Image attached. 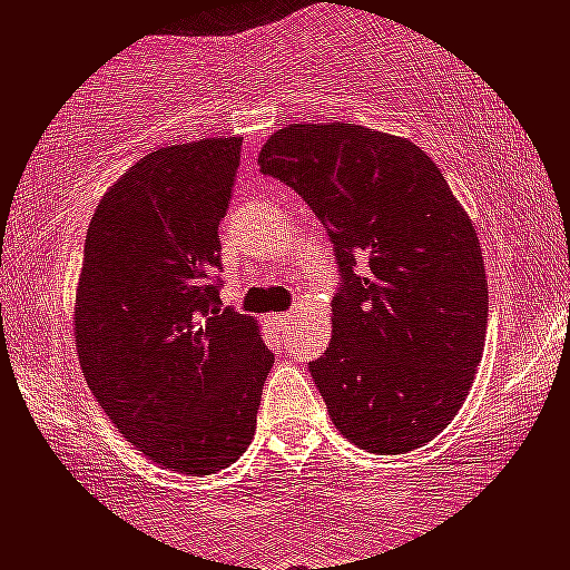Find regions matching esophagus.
<instances>
[{"label": "esophagus", "mask_w": 570, "mask_h": 570, "mask_svg": "<svg viewBox=\"0 0 570 570\" xmlns=\"http://www.w3.org/2000/svg\"><path fill=\"white\" fill-rule=\"evenodd\" d=\"M293 320H296V314H293V312L274 314V317H272V322H274V325H277V327H287V325H293Z\"/></svg>", "instance_id": "esophagus-1"}]
</instances>
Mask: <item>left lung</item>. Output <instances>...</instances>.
Returning a JSON list of instances; mask_svg holds the SVG:
<instances>
[{
	"label": "left lung",
	"instance_id": "8db88e82",
	"mask_svg": "<svg viewBox=\"0 0 570 570\" xmlns=\"http://www.w3.org/2000/svg\"><path fill=\"white\" fill-rule=\"evenodd\" d=\"M258 166L296 189L335 245L333 338L308 362L335 428L375 454L425 446L465 404L487 341L468 210L417 145L356 124H287Z\"/></svg>",
	"mask_w": 570,
	"mask_h": 570
}]
</instances>
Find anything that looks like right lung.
<instances>
[{
	"label": "right lung",
	"instance_id": "1",
	"mask_svg": "<svg viewBox=\"0 0 570 570\" xmlns=\"http://www.w3.org/2000/svg\"><path fill=\"white\" fill-rule=\"evenodd\" d=\"M240 137L137 160L89 222L73 333L91 393L124 439L187 475L229 468L256 433L274 356L258 322L219 308V222Z\"/></svg>",
	"mask_w": 570,
	"mask_h": 570
}]
</instances>
